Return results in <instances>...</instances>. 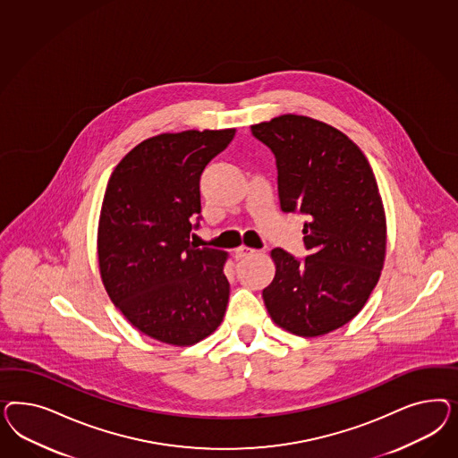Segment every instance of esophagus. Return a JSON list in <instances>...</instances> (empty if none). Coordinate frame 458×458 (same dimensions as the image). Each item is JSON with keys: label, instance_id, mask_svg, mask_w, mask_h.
<instances>
[{"label": "esophagus", "instance_id": "esophagus-1", "mask_svg": "<svg viewBox=\"0 0 458 458\" xmlns=\"http://www.w3.org/2000/svg\"><path fill=\"white\" fill-rule=\"evenodd\" d=\"M253 253H255V250L242 245V247H238V249L235 250V259L242 260V259H247V257L253 255Z\"/></svg>", "mask_w": 458, "mask_h": 458}]
</instances>
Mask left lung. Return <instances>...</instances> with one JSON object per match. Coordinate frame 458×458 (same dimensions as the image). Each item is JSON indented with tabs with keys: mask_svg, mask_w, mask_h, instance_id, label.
<instances>
[{
	"mask_svg": "<svg viewBox=\"0 0 458 458\" xmlns=\"http://www.w3.org/2000/svg\"><path fill=\"white\" fill-rule=\"evenodd\" d=\"M276 154L284 211H302L304 262L274 249L276 277L262 292L278 327L302 337L333 333L354 319L386 259V215L375 173L344 132L318 119L284 114L251 125Z\"/></svg>",
	"mask_w": 458,
	"mask_h": 458,
	"instance_id": "8db88e82",
	"label": "left lung"
}]
</instances>
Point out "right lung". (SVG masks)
<instances>
[{"label": "right lung", "instance_id": "right-lung-1", "mask_svg": "<svg viewBox=\"0 0 458 458\" xmlns=\"http://www.w3.org/2000/svg\"><path fill=\"white\" fill-rule=\"evenodd\" d=\"M236 129L165 132L139 142L115 166L100 208L98 260L114 305L138 331L193 346L222 324L228 253L190 242L201 213L199 178Z\"/></svg>", "mask_w": 458, "mask_h": 458}]
</instances>
